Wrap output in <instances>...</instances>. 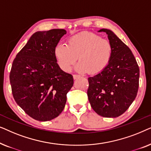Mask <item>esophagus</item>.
I'll use <instances>...</instances> for the list:
<instances>
[{
    "mask_svg": "<svg viewBox=\"0 0 151 151\" xmlns=\"http://www.w3.org/2000/svg\"><path fill=\"white\" fill-rule=\"evenodd\" d=\"M73 79L74 80H76V79H78V78H80V76L79 75H73Z\"/></svg>",
    "mask_w": 151,
    "mask_h": 151,
    "instance_id": "1",
    "label": "esophagus"
}]
</instances>
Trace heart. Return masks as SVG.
Returning <instances> with one entry per match:
<instances>
[{
  "instance_id": "b5f03b06",
  "label": "heart",
  "mask_w": 151,
  "mask_h": 151,
  "mask_svg": "<svg viewBox=\"0 0 151 151\" xmlns=\"http://www.w3.org/2000/svg\"><path fill=\"white\" fill-rule=\"evenodd\" d=\"M113 46L110 41L90 32L80 33L71 37L68 44H58L54 56L60 68L69 72L76 63V71L81 73L96 74L103 71L110 63Z\"/></svg>"
}]
</instances>
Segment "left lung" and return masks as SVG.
<instances>
[{
  "mask_svg": "<svg viewBox=\"0 0 151 151\" xmlns=\"http://www.w3.org/2000/svg\"><path fill=\"white\" fill-rule=\"evenodd\" d=\"M106 32L113 46V55L105 69L88 78L87 95L95 112L104 117H117L129 109L137 96L139 69L129 47L108 29Z\"/></svg>",
  "mask_w": 151,
  "mask_h": 151,
  "instance_id": "left-lung-1",
  "label": "left lung"
}]
</instances>
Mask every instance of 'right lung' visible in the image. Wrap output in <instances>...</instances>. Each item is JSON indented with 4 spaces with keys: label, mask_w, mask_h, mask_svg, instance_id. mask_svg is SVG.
<instances>
[{
    "label": "right lung",
    "mask_w": 151,
    "mask_h": 151,
    "mask_svg": "<svg viewBox=\"0 0 151 151\" xmlns=\"http://www.w3.org/2000/svg\"><path fill=\"white\" fill-rule=\"evenodd\" d=\"M66 34L58 29L34 33L12 63L9 80L14 100L36 120L58 116L73 85V76L60 68L54 56L55 47Z\"/></svg>",
    "instance_id": "obj_1"
}]
</instances>
